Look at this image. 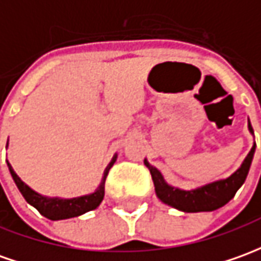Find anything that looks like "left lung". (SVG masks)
Segmentation results:
<instances>
[{
    "mask_svg": "<svg viewBox=\"0 0 261 261\" xmlns=\"http://www.w3.org/2000/svg\"><path fill=\"white\" fill-rule=\"evenodd\" d=\"M249 131L251 134H254L250 121ZM254 151H256V143L253 144L250 153L247 154V157L244 159L239 170L234 171L230 177L224 178V180L208 182V184L197 187L194 190L175 189V187L166 182L160 171L153 167L148 161L144 160V164L150 170V174L153 177L155 194L164 204L171 205V207H174L177 210H181L184 213L213 212V210H217L224 204H227L228 201L234 197L237 190L242 187L243 182L246 181Z\"/></svg>",
    "mask_w": 261,
    "mask_h": 261,
    "instance_id": "left-lung-1",
    "label": "left lung"
}]
</instances>
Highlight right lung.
Here are the masks:
<instances>
[{
    "label": "right lung",
    "mask_w": 261,
    "mask_h": 261,
    "mask_svg": "<svg viewBox=\"0 0 261 261\" xmlns=\"http://www.w3.org/2000/svg\"><path fill=\"white\" fill-rule=\"evenodd\" d=\"M8 145V143H7ZM117 154L113 157V160L110 161L106 170H104V175L101 180L98 189L87 196H81V197L74 198H58V197H44L41 194H38L37 191H34L33 189H30L25 182L19 178L17 173L12 170L11 164L7 161L10 173L12 175V180L17 184L18 190L21 191L22 197L25 198L27 203L35 207L38 212L41 213L44 217H47L49 220H65L71 219V217H77L81 216L87 212H91L94 208H97L100 203L104 198V184H106V178H107L108 171L110 168L113 167V164L116 163Z\"/></svg>",
    "instance_id": "obj_1"
}]
</instances>
